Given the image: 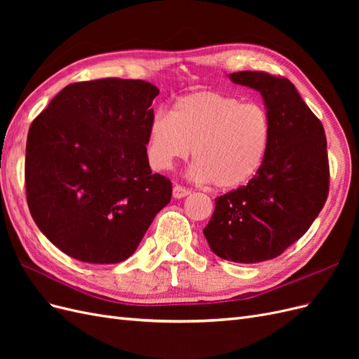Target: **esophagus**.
I'll return each instance as SVG.
<instances>
[{"instance_id":"obj_1","label":"esophagus","mask_w":359,"mask_h":359,"mask_svg":"<svg viewBox=\"0 0 359 359\" xmlns=\"http://www.w3.org/2000/svg\"><path fill=\"white\" fill-rule=\"evenodd\" d=\"M190 193H191V191H190L189 189L180 186V184H175V186H173V198H175V199L186 198V196H189Z\"/></svg>"}]
</instances>
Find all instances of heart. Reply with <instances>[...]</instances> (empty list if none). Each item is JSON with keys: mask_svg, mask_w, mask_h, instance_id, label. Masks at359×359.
Wrapping results in <instances>:
<instances>
[{"mask_svg": "<svg viewBox=\"0 0 359 359\" xmlns=\"http://www.w3.org/2000/svg\"><path fill=\"white\" fill-rule=\"evenodd\" d=\"M271 136L273 123L262 104L198 91L180 97L172 112H154L147 148L158 169L187 158L193 149V177L231 190L244 186L262 168Z\"/></svg>", "mask_w": 359, "mask_h": 359, "instance_id": "obj_1", "label": "heart"}]
</instances>
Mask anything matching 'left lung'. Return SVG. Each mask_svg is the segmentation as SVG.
<instances>
[{
    "label": "left lung",
    "instance_id": "obj_1",
    "mask_svg": "<svg viewBox=\"0 0 359 359\" xmlns=\"http://www.w3.org/2000/svg\"><path fill=\"white\" fill-rule=\"evenodd\" d=\"M235 83L262 94L273 136L262 168L232 191L215 198L203 235L212 252L238 264L274 259L298 241L330 191L327 136L293 83L266 72H236Z\"/></svg>",
    "mask_w": 359,
    "mask_h": 359
}]
</instances>
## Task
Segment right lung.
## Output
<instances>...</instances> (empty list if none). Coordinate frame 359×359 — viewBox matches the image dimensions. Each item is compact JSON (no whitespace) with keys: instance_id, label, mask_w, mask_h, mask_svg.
<instances>
[{"instance_id":"obj_1","label":"right lung","mask_w":359,"mask_h":359,"mask_svg":"<svg viewBox=\"0 0 359 359\" xmlns=\"http://www.w3.org/2000/svg\"><path fill=\"white\" fill-rule=\"evenodd\" d=\"M157 86L106 78L61 90L32 121L25 189L39 229L61 252L88 264L135 253L172 182L148 163Z\"/></svg>"}]
</instances>
